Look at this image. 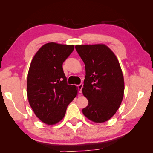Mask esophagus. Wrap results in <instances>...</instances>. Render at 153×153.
<instances>
[{
	"label": "esophagus",
	"instance_id": "obj_1",
	"mask_svg": "<svg viewBox=\"0 0 153 153\" xmlns=\"http://www.w3.org/2000/svg\"><path fill=\"white\" fill-rule=\"evenodd\" d=\"M82 88H83V84H79V85H77V90H78V92H79V93L82 92Z\"/></svg>",
	"mask_w": 153,
	"mask_h": 153
}]
</instances>
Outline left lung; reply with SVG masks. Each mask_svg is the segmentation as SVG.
<instances>
[{
	"mask_svg": "<svg viewBox=\"0 0 153 153\" xmlns=\"http://www.w3.org/2000/svg\"><path fill=\"white\" fill-rule=\"evenodd\" d=\"M85 64L86 76L82 92L88 100L83 114L96 123L108 121L120 107L124 79L115 54L105 45H76Z\"/></svg>",
	"mask_w": 153,
	"mask_h": 153,
	"instance_id": "left-lung-1",
	"label": "left lung"
}]
</instances>
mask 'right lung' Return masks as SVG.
<instances>
[{"label":"right lung","mask_w":153,"mask_h":153,"mask_svg":"<svg viewBox=\"0 0 153 153\" xmlns=\"http://www.w3.org/2000/svg\"><path fill=\"white\" fill-rule=\"evenodd\" d=\"M74 49V45L47 43L31 62L27 80L28 100L36 117L48 125L64 117L67 106L77 96V87L67 84L63 69V62Z\"/></svg>","instance_id":"obj_1"}]
</instances>
